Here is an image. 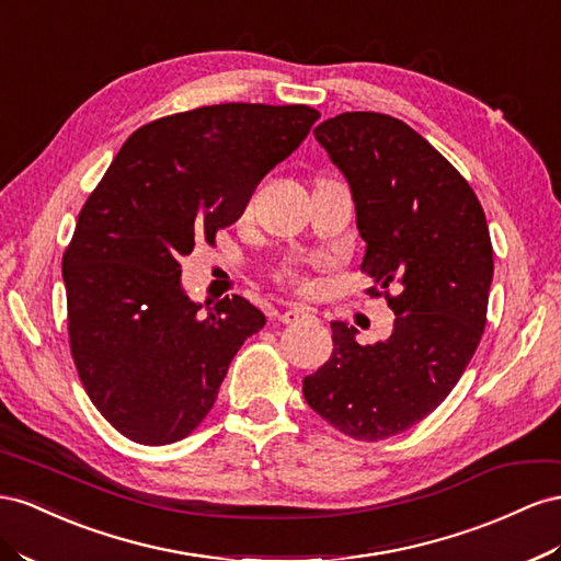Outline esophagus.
Here are the masks:
<instances>
[{"label": "esophagus", "mask_w": 561, "mask_h": 561, "mask_svg": "<svg viewBox=\"0 0 561 561\" xmlns=\"http://www.w3.org/2000/svg\"><path fill=\"white\" fill-rule=\"evenodd\" d=\"M278 318L283 323H299V321H307V318H311V313L301 307H290V309H285Z\"/></svg>", "instance_id": "1"}]
</instances>
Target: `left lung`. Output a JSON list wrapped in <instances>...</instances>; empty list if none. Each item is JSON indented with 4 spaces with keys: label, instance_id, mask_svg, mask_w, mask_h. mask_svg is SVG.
<instances>
[{
    "label": "left lung",
    "instance_id": "1",
    "mask_svg": "<svg viewBox=\"0 0 561 561\" xmlns=\"http://www.w3.org/2000/svg\"><path fill=\"white\" fill-rule=\"evenodd\" d=\"M344 174L366 240L360 268L387 290L391 335L358 344L332 321L330 360L305 377V399L358 442L411 430L442 403L486 325L493 248L486 217L460 172L401 119L342 113L313 129Z\"/></svg>",
    "mask_w": 561,
    "mask_h": 561
}]
</instances>
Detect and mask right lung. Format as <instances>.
Listing matches in <instances>:
<instances>
[{
    "label": "right lung",
    "mask_w": 561,
    "mask_h": 561,
    "mask_svg": "<svg viewBox=\"0 0 561 561\" xmlns=\"http://www.w3.org/2000/svg\"><path fill=\"white\" fill-rule=\"evenodd\" d=\"M318 117L309 105L264 103L160 117L129 136L89 195L64 254L70 352L89 399L131 442L188 436L264 328L238 295L203 311L179 262L240 219Z\"/></svg>",
    "instance_id": "1"
}]
</instances>
